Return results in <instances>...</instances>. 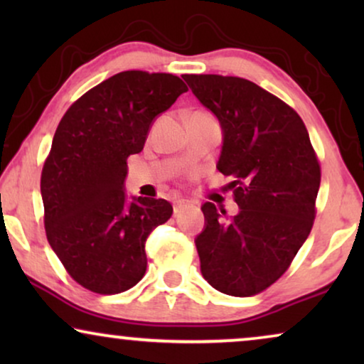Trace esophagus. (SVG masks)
Segmentation results:
<instances>
[{
	"instance_id": "1",
	"label": "esophagus",
	"mask_w": 364,
	"mask_h": 364,
	"mask_svg": "<svg viewBox=\"0 0 364 364\" xmlns=\"http://www.w3.org/2000/svg\"><path fill=\"white\" fill-rule=\"evenodd\" d=\"M172 203H173V212L176 213H178L181 210H183V208H187L188 205H191V202L186 200V198H176Z\"/></svg>"
}]
</instances>
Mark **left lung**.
Returning <instances> with one entry per match:
<instances>
[{
    "mask_svg": "<svg viewBox=\"0 0 364 364\" xmlns=\"http://www.w3.org/2000/svg\"><path fill=\"white\" fill-rule=\"evenodd\" d=\"M182 77L218 119L217 168L233 178L238 205L230 218L212 202L202 205L200 272L225 295H257L287 272L310 235L320 164L301 117L255 82L217 74Z\"/></svg>",
    "mask_w": 364,
    "mask_h": 364,
    "instance_id": "8db88e82",
    "label": "left lung"
}]
</instances>
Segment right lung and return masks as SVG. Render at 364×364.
<instances>
[{
  "label": "right lung",
  "mask_w": 364,
  "mask_h": 364,
  "mask_svg": "<svg viewBox=\"0 0 364 364\" xmlns=\"http://www.w3.org/2000/svg\"><path fill=\"white\" fill-rule=\"evenodd\" d=\"M187 86L173 74L124 71L79 97L59 122L41 173L48 242L79 285L126 291L146 273V240L172 215L164 198L127 197V157Z\"/></svg>",
  "instance_id": "1"
}]
</instances>
